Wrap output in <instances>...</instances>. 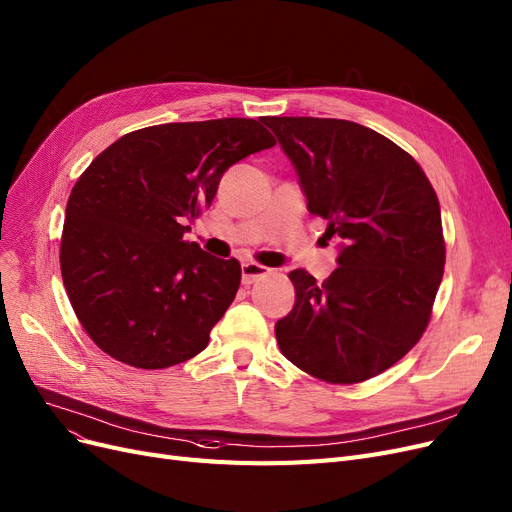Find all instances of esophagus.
<instances>
[{
	"mask_svg": "<svg viewBox=\"0 0 512 512\" xmlns=\"http://www.w3.org/2000/svg\"><path fill=\"white\" fill-rule=\"evenodd\" d=\"M269 271L271 269L262 267V264H258V262H243L241 264V279H243L245 286H250V284H254V281L267 277Z\"/></svg>",
	"mask_w": 512,
	"mask_h": 512,
	"instance_id": "1",
	"label": "esophagus"
}]
</instances>
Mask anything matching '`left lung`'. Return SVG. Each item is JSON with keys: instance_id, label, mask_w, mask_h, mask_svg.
<instances>
[{"instance_id": "left-lung-1", "label": "left lung", "mask_w": 512, "mask_h": 512, "mask_svg": "<svg viewBox=\"0 0 512 512\" xmlns=\"http://www.w3.org/2000/svg\"><path fill=\"white\" fill-rule=\"evenodd\" d=\"M307 197L339 237V267L288 277L296 303L275 324L281 354L326 383L394 366L424 334L445 269L438 197L415 158L358 122L264 116Z\"/></svg>"}]
</instances>
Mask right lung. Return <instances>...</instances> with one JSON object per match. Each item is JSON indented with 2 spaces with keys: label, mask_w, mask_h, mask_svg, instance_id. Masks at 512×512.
<instances>
[{
  "label": "right lung",
  "mask_w": 512,
  "mask_h": 512,
  "mask_svg": "<svg viewBox=\"0 0 512 512\" xmlns=\"http://www.w3.org/2000/svg\"><path fill=\"white\" fill-rule=\"evenodd\" d=\"M275 146L252 118L169 122L122 135L80 175L61 275L95 345L135 368L195 358L241 284V264L184 241L224 171Z\"/></svg>",
  "instance_id": "add662e5"
}]
</instances>
